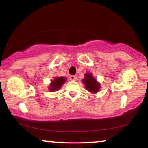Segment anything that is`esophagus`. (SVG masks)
I'll return each mask as SVG.
<instances>
[{
	"mask_svg": "<svg viewBox=\"0 0 148 148\" xmlns=\"http://www.w3.org/2000/svg\"><path fill=\"white\" fill-rule=\"evenodd\" d=\"M69 79H70V80H72V81H74V80H76V76L74 75H71L69 76Z\"/></svg>",
	"mask_w": 148,
	"mask_h": 148,
	"instance_id": "esophagus-1",
	"label": "esophagus"
}]
</instances>
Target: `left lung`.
<instances>
[{"label": "left lung", "mask_w": 148, "mask_h": 148, "mask_svg": "<svg viewBox=\"0 0 148 148\" xmlns=\"http://www.w3.org/2000/svg\"><path fill=\"white\" fill-rule=\"evenodd\" d=\"M82 82L85 84V88L86 90L90 92L97 93L99 90L100 84L93 77L91 73H87L85 74V78L83 79Z\"/></svg>", "instance_id": "1"}]
</instances>
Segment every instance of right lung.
I'll return each mask as SVG.
<instances>
[{
    "label": "right lung",
    "mask_w": 148,
    "mask_h": 148,
    "mask_svg": "<svg viewBox=\"0 0 148 148\" xmlns=\"http://www.w3.org/2000/svg\"><path fill=\"white\" fill-rule=\"evenodd\" d=\"M66 81V78L61 76V77H56L54 80H52L50 86L49 87V90L50 92L56 91L59 90L62 87V86Z\"/></svg>",
    "instance_id": "add662e5"
}]
</instances>
